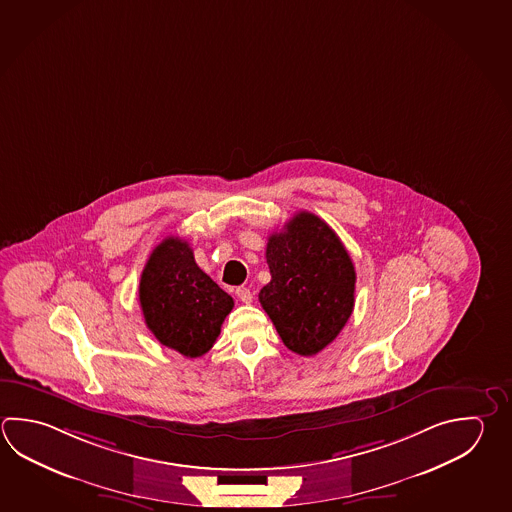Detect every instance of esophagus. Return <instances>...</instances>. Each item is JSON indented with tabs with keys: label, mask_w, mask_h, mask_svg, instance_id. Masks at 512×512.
Listing matches in <instances>:
<instances>
[{
	"label": "esophagus",
	"mask_w": 512,
	"mask_h": 512,
	"mask_svg": "<svg viewBox=\"0 0 512 512\" xmlns=\"http://www.w3.org/2000/svg\"><path fill=\"white\" fill-rule=\"evenodd\" d=\"M235 295H237L239 300L244 302V304H250L251 300H253V293H251L250 288H244V286L237 288V290H235Z\"/></svg>",
	"instance_id": "obj_1"
}]
</instances>
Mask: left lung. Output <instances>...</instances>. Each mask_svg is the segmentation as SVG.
Wrapping results in <instances>:
<instances>
[{"instance_id":"obj_1","label":"left lung","mask_w":512,"mask_h":512,"mask_svg":"<svg viewBox=\"0 0 512 512\" xmlns=\"http://www.w3.org/2000/svg\"><path fill=\"white\" fill-rule=\"evenodd\" d=\"M271 280L259 300L286 348L317 355L346 326L355 306L357 273L337 233L315 213L299 212L271 233Z\"/></svg>"}]
</instances>
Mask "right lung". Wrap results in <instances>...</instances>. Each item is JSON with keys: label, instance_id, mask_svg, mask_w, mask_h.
Instances as JSON below:
<instances>
[{"label": "right lung", "instance_id": "add662e5", "mask_svg": "<svg viewBox=\"0 0 512 512\" xmlns=\"http://www.w3.org/2000/svg\"><path fill=\"white\" fill-rule=\"evenodd\" d=\"M139 302L155 338L184 357L212 349L233 299L193 259L190 244L166 237L146 261L139 282Z\"/></svg>", "mask_w": 512, "mask_h": 512}]
</instances>
